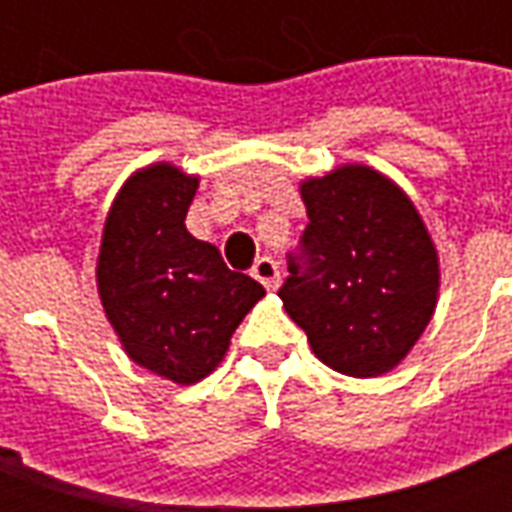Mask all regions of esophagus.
Masks as SVG:
<instances>
[{"label":"esophagus","instance_id":"34e87169","mask_svg":"<svg viewBox=\"0 0 512 512\" xmlns=\"http://www.w3.org/2000/svg\"><path fill=\"white\" fill-rule=\"evenodd\" d=\"M252 277L268 290H277L279 288V266L277 260H271V257H260L255 266H252Z\"/></svg>","mask_w":512,"mask_h":512}]
</instances>
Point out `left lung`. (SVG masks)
Listing matches in <instances>:
<instances>
[{"label": "left lung", "mask_w": 512, "mask_h": 512, "mask_svg": "<svg viewBox=\"0 0 512 512\" xmlns=\"http://www.w3.org/2000/svg\"><path fill=\"white\" fill-rule=\"evenodd\" d=\"M310 224L279 299L337 373H389L425 332L439 296V255L395 183L348 164L301 183Z\"/></svg>", "instance_id": "obj_1"}]
</instances>
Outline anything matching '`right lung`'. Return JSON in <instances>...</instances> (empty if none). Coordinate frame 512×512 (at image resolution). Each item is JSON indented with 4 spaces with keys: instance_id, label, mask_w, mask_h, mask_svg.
Masks as SVG:
<instances>
[{
    "instance_id": "add662e5",
    "label": "right lung",
    "mask_w": 512,
    "mask_h": 512,
    "mask_svg": "<svg viewBox=\"0 0 512 512\" xmlns=\"http://www.w3.org/2000/svg\"><path fill=\"white\" fill-rule=\"evenodd\" d=\"M197 183L167 161L139 169L115 197L98 255V296L126 354L175 384L208 376L266 296L186 230Z\"/></svg>"
}]
</instances>
